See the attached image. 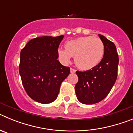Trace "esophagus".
Here are the masks:
<instances>
[{
  "mask_svg": "<svg viewBox=\"0 0 133 133\" xmlns=\"http://www.w3.org/2000/svg\"><path fill=\"white\" fill-rule=\"evenodd\" d=\"M70 72H71V73H75V72H76V70L72 69V68H70Z\"/></svg>",
  "mask_w": 133,
  "mask_h": 133,
  "instance_id": "esophagus-1",
  "label": "esophagus"
}]
</instances>
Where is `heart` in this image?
<instances>
[{"label":"heart","instance_id":"1","mask_svg":"<svg viewBox=\"0 0 133 133\" xmlns=\"http://www.w3.org/2000/svg\"><path fill=\"white\" fill-rule=\"evenodd\" d=\"M104 45L101 38L92 36H83L67 41L65 49H58V54L63 63H69L74 56L75 64L79 69L89 70L101 61Z\"/></svg>","mask_w":133,"mask_h":133}]
</instances>
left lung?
Returning <instances> with one entry per match:
<instances>
[{
	"mask_svg": "<svg viewBox=\"0 0 133 133\" xmlns=\"http://www.w3.org/2000/svg\"><path fill=\"white\" fill-rule=\"evenodd\" d=\"M104 52L99 64L89 70L79 71L75 85L77 99L81 103L92 104L101 101L109 95L117 78L118 56L115 44L101 35Z\"/></svg>",
	"mask_w": 133,
	"mask_h": 133,
	"instance_id": "8db88e82",
	"label": "left lung"
}]
</instances>
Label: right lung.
Listing matches in <instances>:
<instances>
[{"label": "right lung", "mask_w": 133, "mask_h": 133, "mask_svg": "<svg viewBox=\"0 0 133 133\" xmlns=\"http://www.w3.org/2000/svg\"><path fill=\"white\" fill-rule=\"evenodd\" d=\"M63 35L40 36L28 42L21 51L19 74L26 92L35 101L52 103L60 87L70 74V68L57 60Z\"/></svg>", "instance_id": "add662e5"}]
</instances>
